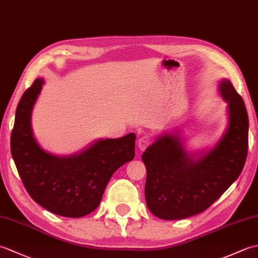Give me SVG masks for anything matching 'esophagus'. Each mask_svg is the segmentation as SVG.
I'll return each instance as SVG.
<instances>
[{
	"instance_id": "1",
	"label": "esophagus",
	"mask_w": 258,
	"mask_h": 258,
	"mask_svg": "<svg viewBox=\"0 0 258 258\" xmlns=\"http://www.w3.org/2000/svg\"><path fill=\"white\" fill-rule=\"evenodd\" d=\"M152 143V139L150 136H142V138L139 140L138 142V146H139V150L140 151H145V149L147 146Z\"/></svg>"
}]
</instances>
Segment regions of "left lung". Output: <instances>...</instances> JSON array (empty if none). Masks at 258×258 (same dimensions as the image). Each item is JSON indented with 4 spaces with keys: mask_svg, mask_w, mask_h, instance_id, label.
<instances>
[{
    "mask_svg": "<svg viewBox=\"0 0 258 258\" xmlns=\"http://www.w3.org/2000/svg\"><path fill=\"white\" fill-rule=\"evenodd\" d=\"M218 92L227 103V126L211 149L188 152L176 131H166L142 155L146 166L145 200L162 220H183L204 212L237 179L248 149V116L231 81Z\"/></svg>",
    "mask_w": 258,
    "mask_h": 258,
    "instance_id": "8db88e82",
    "label": "left lung"
}]
</instances>
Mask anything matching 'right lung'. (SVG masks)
<instances>
[{"label": "right lung", "instance_id": "add662e5", "mask_svg": "<svg viewBox=\"0 0 258 258\" xmlns=\"http://www.w3.org/2000/svg\"><path fill=\"white\" fill-rule=\"evenodd\" d=\"M44 80L22 95L11 134V153L27 193L38 205L64 217L96 210L112 175L135 156L136 135L96 140L78 153L55 155L43 150L32 130V113Z\"/></svg>", "mask_w": 258, "mask_h": 258}]
</instances>
